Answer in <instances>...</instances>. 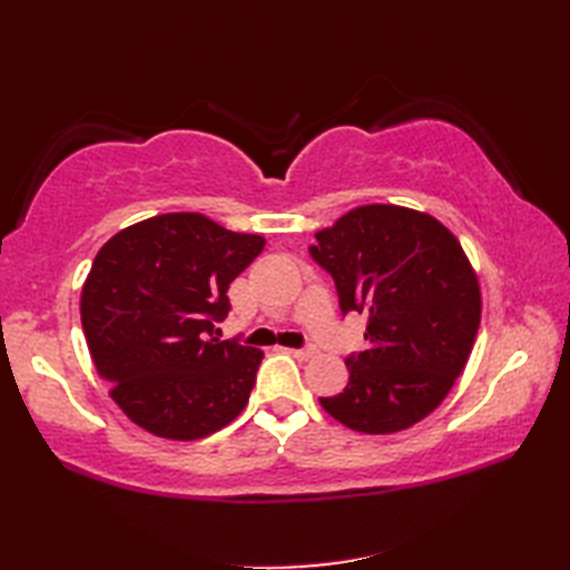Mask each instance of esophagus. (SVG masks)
Segmentation results:
<instances>
[{
    "instance_id": "esophagus-1",
    "label": "esophagus",
    "mask_w": 570,
    "mask_h": 570,
    "mask_svg": "<svg viewBox=\"0 0 570 570\" xmlns=\"http://www.w3.org/2000/svg\"><path fill=\"white\" fill-rule=\"evenodd\" d=\"M288 353H292L294 357H298V360H308V357H313L316 355V347H296V350H288Z\"/></svg>"
}]
</instances>
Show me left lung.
<instances>
[{"label":"left lung","mask_w":570,"mask_h":570,"mask_svg":"<svg viewBox=\"0 0 570 570\" xmlns=\"http://www.w3.org/2000/svg\"><path fill=\"white\" fill-rule=\"evenodd\" d=\"M343 316L367 313V347L350 353L347 386L321 406L362 433L426 419L463 372L480 328V286L460 242L426 213L362 205L316 233Z\"/></svg>","instance_id":"1"}]
</instances>
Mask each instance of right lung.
I'll return each instance as SVG.
<instances>
[{
  "label": "right lung",
  "mask_w": 570,
  "mask_h": 570,
  "mask_svg": "<svg viewBox=\"0 0 570 570\" xmlns=\"http://www.w3.org/2000/svg\"><path fill=\"white\" fill-rule=\"evenodd\" d=\"M264 249L198 213H168L107 239L85 278L82 333L117 406L154 435L196 441L247 406L262 350L215 337L227 288Z\"/></svg>",
  "instance_id": "1"
}]
</instances>
